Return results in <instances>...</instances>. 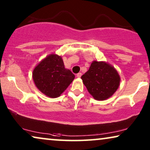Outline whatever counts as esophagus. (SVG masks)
Segmentation results:
<instances>
[{
  "label": "esophagus",
  "mask_w": 150,
  "mask_h": 150,
  "mask_svg": "<svg viewBox=\"0 0 150 150\" xmlns=\"http://www.w3.org/2000/svg\"><path fill=\"white\" fill-rule=\"evenodd\" d=\"M81 76H82V73L81 72H79V74H77L76 76H77V78H81Z\"/></svg>",
  "instance_id": "34e87169"
}]
</instances>
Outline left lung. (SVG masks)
<instances>
[{"label":"left lung","mask_w":150,"mask_h":150,"mask_svg":"<svg viewBox=\"0 0 150 150\" xmlns=\"http://www.w3.org/2000/svg\"><path fill=\"white\" fill-rule=\"evenodd\" d=\"M83 84L95 100H105L113 95L120 85V76L113 66L105 61H93L81 76Z\"/></svg>","instance_id":"8db88e82"}]
</instances>
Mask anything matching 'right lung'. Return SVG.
I'll list each match as a JSON object with an SVG mask.
<instances>
[{
  "label": "right lung",
  "mask_w": 150,
  "mask_h": 150,
  "mask_svg": "<svg viewBox=\"0 0 150 150\" xmlns=\"http://www.w3.org/2000/svg\"><path fill=\"white\" fill-rule=\"evenodd\" d=\"M37 88L48 97L58 98L65 91L75 76L65 67L62 57L50 54L40 61L33 71Z\"/></svg>",
  "instance_id": "add662e5"
}]
</instances>
